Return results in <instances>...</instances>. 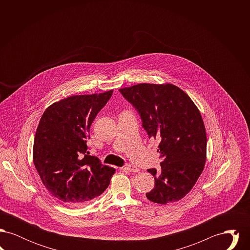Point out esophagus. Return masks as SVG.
<instances>
[{
  "label": "esophagus",
  "mask_w": 250,
  "mask_h": 250,
  "mask_svg": "<svg viewBox=\"0 0 250 250\" xmlns=\"http://www.w3.org/2000/svg\"><path fill=\"white\" fill-rule=\"evenodd\" d=\"M124 169L128 170V171H131V172H139L140 171L139 167H137L134 166L132 164H126L125 166L124 167Z\"/></svg>",
  "instance_id": "34e87169"
}]
</instances>
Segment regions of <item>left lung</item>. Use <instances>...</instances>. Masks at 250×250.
I'll return each mask as SVG.
<instances>
[{"instance_id": "8db88e82", "label": "left lung", "mask_w": 250, "mask_h": 250, "mask_svg": "<svg viewBox=\"0 0 250 250\" xmlns=\"http://www.w3.org/2000/svg\"><path fill=\"white\" fill-rule=\"evenodd\" d=\"M139 112L149 139L158 140L161 169L149 168L155 188L151 202H177L192 189L206 161L207 138L202 115L190 97L173 84H137L120 89Z\"/></svg>"}]
</instances>
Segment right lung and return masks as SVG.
<instances>
[{"mask_svg": "<svg viewBox=\"0 0 250 250\" xmlns=\"http://www.w3.org/2000/svg\"><path fill=\"white\" fill-rule=\"evenodd\" d=\"M113 90L73 95L45 110L36 129L34 164L48 192L60 202L81 206L106 190L115 168L89 155L87 140L97 113Z\"/></svg>", "mask_w": 250, "mask_h": 250, "instance_id": "obj_1", "label": "right lung"}]
</instances>
